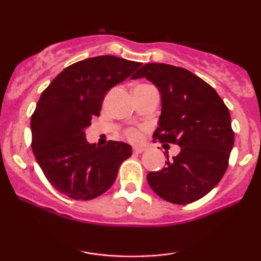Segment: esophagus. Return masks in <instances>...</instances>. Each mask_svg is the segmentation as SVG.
Listing matches in <instances>:
<instances>
[{
    "label": "esophagus",
    "mask_w": 261,
    "mask_h": 261,
    "mask_svg": "<svg viewBox=\"0 0 261 261\" xmlns=\"http://www.w3.org/2000/svg\"><path fill=\"white\" fill-rule=\"evenodd\" d=\"M145 147H141V146H135V147L133 148V152L134 153H137V154H138V153H142V152H144L145 151Z\"/></svg>",
    "instance_id": "esophagus-1"
}]
</instances>
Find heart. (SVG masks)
I'll return each mask as SVG.
<instances>
[{"label": "heart", "instance_id": "b5f03b06", "mask_svg": "<svg viewBox=\"0 0 261 261\" xmlns=\"http://www.w3.org/2000/svg\"><path fill=\"white\" fill-rule=\"evenodd\" d=\"M130 138H132V139H138V138H139V134L135 133V132H132V133H130Z\"/></svg>", "mask_w": 261, "mask_h": 261}]
</instances>
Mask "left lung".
Instances as JSON below:
<instances>
[{
  "instance_id": "obj_1",
  "label": "left lung",
  "mask_w": 261,
  "mask_h": 261,
  "mask_svg": "<svg viewBox=\"0 0 261 261\" xmlns=\"http://www.w3.org/2000/svg\"><path fill=\"white\" fill-rule=\"evenodd\" d=\"M158 89L162 102L153 138L180 147L166 166L147 174L149 187L163 199L188 204L202 198L221 180L234 146L229 110L208 83L190 71L162 63L145 64L132 78Z\"/></svg>"
}]
</instances>
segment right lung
<instances>
[{
  "label": "right lung",
  "instance_id": "1",
  "mask_svg": "<svg viewBox=\"0 0 261 261\" xmlns=\"http://www.w3.org/2000/svg\"><path fill=\"white\" fill-rule=\"evenodd\" d=\"M140 65L114 56L88 58L63 70L42 92L32 115V149L56 190L88 201L114 184L132 146L89 144L85 129L99 115L107 92Z\"/></svg>",
  "mask_w": 261,
  "mask_h": 261
}]
</instances>
